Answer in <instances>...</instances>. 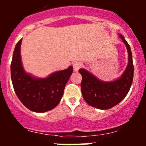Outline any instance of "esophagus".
I'll return each mask as SVG.
<instances>
[{
  "mask_svg": "<svg viewBox=\"0 0 146 146\" xmlns=\"http://www.w3.org/2000/svg\"><path fill=\"white\" fill-rule=\"evenodd\" d=\"M82 66V64L80 61H75L74 63L73 64V70L74 71H78L79 70L80 67Z\"/></svg>",
  "mask_w": 146,
  "mask_h": 146,
  "instance_id": "esophagus-1",
  "label": "esophagus"
}]
</instances>
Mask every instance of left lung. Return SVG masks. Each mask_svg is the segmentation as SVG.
Masks as SVG:
<instances>
[{"instance_id": "left-lung-1", "label": "left lung", "mask_w": 146, "mask_h": 146, "mask_svg": "<svg viewBox=\"0 0 146 146\" xmlns=\"http://www.w3.org/2000/svg\"><path fill=\"white\" fill-rule=\"evenodd\" d=\"M128 51V65L121 76L113 81H102L84 68H80L81 92L89 105L100 110H108L124 99L132 85L133 64L130 46L121 35H119Z\"/></svg>"}]
</instances>
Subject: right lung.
<instances>
[{
    "instance_id": "right-lung-1",
    "label": "right lung",
    "mask_w": 146,
    "mask_h": 146,
    "mask_svg": "<svg viewBox=\"0 0 146 146\" xmlns=\"http://www.w3.org/2000/svg\"><path fill=\"white\" fill-rule=\"evenodd\" d=\"M20 39L15 47L10 71L13 88L21 102L35 112H45L55 108L61 101L64 88L73 73V66L54 72L46 78H37L27 73L23 66Z\"/></svg>"
}]
</instances>
